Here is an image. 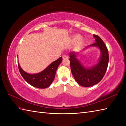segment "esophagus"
Listing matches in <instances>:
<instances>
[{"mask_svg": "<svg viewBox=\"0 0 126 126\" xmlns=\"http://www.w3.org/2000/svg\"><path fill=\"white\" fill-rule=\"evenodd\" d=\"M62 58L63 59H67L68 58V56H66V55H63L62 56Z\"/></svg>", "mask_w": 126, "mask_h": 126, "instance_id": "obj_1", "label": "esophagus"}]
</instances>
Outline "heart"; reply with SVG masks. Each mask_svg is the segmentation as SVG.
I'll return each instance as SVG.
<instances>
[{
  "mask_svg": "<svg viewBox=\"0 0 126 126\" xmlns=\"http://www.w3.org/2000/svg\"><path fill=\"white\" fill-rule=\"evenodd\" d=\"M79 36H77L75 37V39H79Z\"/></svg>",
  "mask_w": 126,
  "mask_h": 126,
  "instance_id": "heart-1",
  "label": "heart"
}]
</instances>
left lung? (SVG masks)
<instances>
[{"label":"left lung","mask_w":126,"mask_h":126,"mask_svg":"<svg viewBox=\"0 0 126 126\" xmlns=\"http://www.w3.org/2000/svg\"><path fill=\"white\" fill-rule=\"evenodd\" d=\"M96 42L88 47H96L100 49L101 56L97 64L89 68L82 65L76 58L74 52H70V63L72 74L75 79L81 86L89 87L100 82L107 69L109 54L106 45L100 37L94 34Z\"/></svg>","instance_id":"8db88e82"}]
</instances>
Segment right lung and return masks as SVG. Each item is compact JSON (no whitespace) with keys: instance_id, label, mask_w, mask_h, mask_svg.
<instances>
[{"instance_id":"add662e5","label":"right lung","mask_w":126,"mask_h":126,"mask_svg":"<svg viewBox=\"0 0 126 126\" xmlns=\"http://www.w3.org/2000/svg\"><path fill=\"white\" fill-rule=\"evenodd\" d=\"M62 61V57H61L51 63L44 70L34 74L26 73L21 68L19 63H18V65L21 75L29 84L37 88L44 89L49 87L51 84L55 79L57 69Z\"/></svg>"}]
</instances>
